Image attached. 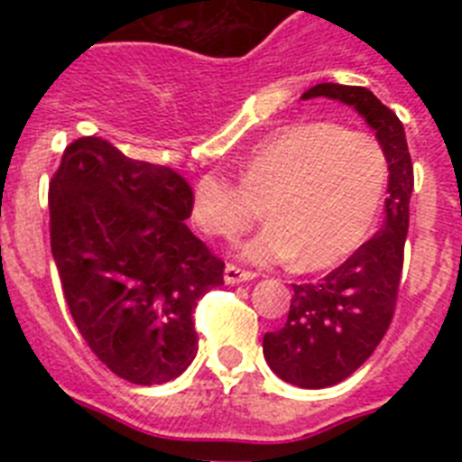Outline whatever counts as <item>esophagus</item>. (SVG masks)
<instances>
[{
    "instance_id": "1",
    "label": "esophagus",
    "mask_w": 462,
    "mask_h": 462,
    "mask_svg": "<svg viewBox=\"0 0 462 462\" xmlns=\"http://www.w3.org/2000/svg\"><path fill=\"white\" fill-rule=\"evenodd\" d=\"M254 277L256 273L243 271V268L234 266V263H226V268H224V282H226V284H240V282L254 280Z\"/></svg>"
}]
</instances>
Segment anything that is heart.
<instances>
[{
  "label": "heart",
  "instance_id": "b5f03b06",
  "mask_svg": "<svg viewBox=\"0 0 462 462\" xmlns=\"http://www.w3.org/2000/svg\"><path fill=\"white\" fill-rule=\"evenodd\" d=\"M383 187L386 154L377 138L333 122H298L256 143L238 182L203 175L191 219L203 234L236 238L263 203L271 224L240 245V256L259 266L300 256V268L319 271L368 238Z\"/></svg>",
  "mask_w": 462,
  "mask_h": 462
}]
</instances>
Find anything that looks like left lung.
Segmentation results:
<instances>
[{"mask_svg": "<svg viewBox=\"0 0 462 462\" xmlns=\"http://www.w3.org/2000/svg\"><path fill=\"white\" fill-rule=\"evenodd\" d=\"M328 97L356 108L373 126L389 164L382 231L314 284H293L287 324L263 336L273 373L300 389H326L356 373L389 330L398 300L410 226L414 166L405 129L389 106L356 85L319 83L300 99Z\"/></svg>", "mask_w": 462, "mask_h": 462, "instance_id": "1", "label": "left lung"}]
</instances>
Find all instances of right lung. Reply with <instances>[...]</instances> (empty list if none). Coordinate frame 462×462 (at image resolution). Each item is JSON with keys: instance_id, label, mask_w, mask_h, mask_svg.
Masks as SVG:
<instances>
[{"instance_id": "obj_1", "label": "right lung", "mask_w": 462, "mask_h": 462, "mask_svg": "<svg viewBox=\"0 0 462 462\" xmlns=\"http://www.w3.org/2000/svg\"><path fill=\"white\" fill-rule=\"evenodd\" d=\"M191 187L169 166L83 136L48 189L51 250L64 300L110 373L164 383L199 352L194 308L224 284V261L185 224Z\"/></svg>"}]
</instances>
